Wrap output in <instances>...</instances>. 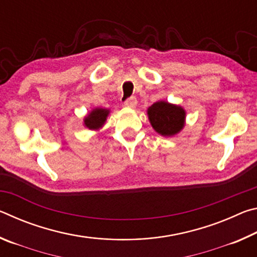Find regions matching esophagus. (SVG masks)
Wrapping results in <instances>:
<instances>
[{"label":"esophagus","instance_id":"34e87169","mask_svg":"<svg viewBox=\"0 0 257 257\" xmlns=\"http://www.w3.org/2000/svg\"><path fill=\"white\" fill-rule=\"evenodd\" d=\"M124 105L127 106V107H130V108L136 107V105H137V98L136 97H129L127 101L124 102Z\"/></svg>","mask_w":257,"mask_h":257}]
</instances>
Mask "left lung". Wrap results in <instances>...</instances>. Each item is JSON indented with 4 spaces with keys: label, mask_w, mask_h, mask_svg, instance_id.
<instances>
[{
    "label": "left lung",
    "mask_w": 257,
    "mask_h": 257,
    "mask_svg": "<svg viewBox=\"0 0 257 257\" xmlns=\"http://www.w3.org/2000/svg\"><path fill=\"white\" fill-rule=\"evenodd\" d=\"M151 125L163 137H172L179 134L186 124L185 108L167 101L155 102L147 108Z\"/></svg>",
    "instance_id": "obj_1"
}]
</instances>
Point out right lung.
<instances>
[{
	"mask_svg": "<svg viewBox=\"0 0 257 257\" xmlns=\"http://www.w3.org/2000/svg\"><path fill=\"white\" fill-rule=\"evenodd\" d=\"M108 114V108L95 107L84 118V125L89 130H99L105 124Z\"/></svg>",
	"mask_w": 257,
	"mask_h": 257,
	"instance_id": "right-lung-1",
	"label": "right lung"
}]
</instances>
